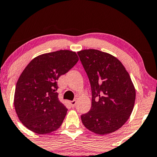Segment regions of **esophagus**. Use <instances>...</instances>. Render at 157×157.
Masks as SVG:
<instances>
[{"label": "esophagus", "instance_id": "esophagus-1", "mask_svg": "<svg viewBox=\"0 0 157 157\" xmlns=\"http://www.w3.org/2000/svg\"><path fill=\"white\" fill-rule=\"evenodd\" d=\"M76 103H77V101L75 99H74L73 101H69V104H70V105L71 107H75V105H76Z\"/></svg>", "mask_w": 157, "mask_h": 157}]
</instances>
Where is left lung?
I'll return each instance as SVG.
<instances>
[{"label":"left lung","instance_id":"1","mask_svg":"<svg viewBox=\"0 0 157 157\" xmlns=\"http://www.w3.org/2000/svg\"><path fill=\"white\" fill-rule=\"evenodd\" d=\"M91 87V108L81 116L82 124L98 135L120 129L129 119L135 101V89L119 60L97 50L77 52Z\"/></svg>","mask_w":157,"mask_h":157}]
</instances>
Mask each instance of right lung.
Listing matches in <instances>:
<instances>
[{
	"instance_id": "right-lung-1",
	"label": "right lung",
	"mask_w": 157,
	"mask_h": 157,
	"mask_svg": "<svg viewBox=\"0 0 157 157\" xmlns=\"http://www.w3.org/2000/svg\"><path fill=\"white\" fill-rule=\"evenodd\" d=\"M78 60L76 52L59 50L37 56L25 67L17 82L14 104L28 129L44 135L60 127L68 109L58 98L57 81Z\"/></svg>"
}]
</instances>
